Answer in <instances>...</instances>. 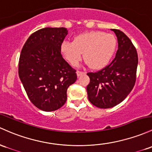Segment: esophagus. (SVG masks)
<instances>
[{"mask_svg": "<svg viewBox=\"0 0 152 152\" xmlns=\"http://www.w3.org/2000/svg\"><path fill=\"white\" fill-rule=\"evenodd\" d=\"M84 73H85V72H83V71H76V74H77L78 77H79V76H81V75L84 74Z\"/></svg>", "mask_w": 152, "mask_h": 152, "instance_id": "1", "label": "esophagus"}]
</instances>
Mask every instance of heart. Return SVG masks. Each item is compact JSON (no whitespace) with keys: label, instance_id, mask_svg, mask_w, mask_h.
I'll use <instances>...</instances> for the list:
<instances>
[{"label":"heart","instance_id":"1","mask_svg":"<svg viewBox=\"0 0 152 152\" xmlns=\"http://www.w3.org/2000/svg\"><path fill=\"white\" fill-rule=\"evenodd\" d=\"M117 48V40L114 35L100 31L81 33L73 37L72 42L64 41L60 50L65 59L76 66L82 58L94 70L104 68L114 56Z\"/></svg>","mask_w":152,"mask_h":152}]
</instances>
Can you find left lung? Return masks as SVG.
I'll list each match as a JSON object with an SVG mask.
<instances>
[{
	"mask_svg": "<svg viewBox=\"0 0 152 152\" xmlns=\"http://www.w3.org/2000/svg\"><path fill=\"white\" fill-rule=\"evenodd\" d=\"M118 38V49L110 64L88 73V99L99 108H111L126 98L136 83L138 54L132 42L119 29H111Z\"/></svg>",
	"mask_w": 152,
	"mask_h": 152,
	"instance_id": "1",
	"label": "left lung"
}]
</instances>
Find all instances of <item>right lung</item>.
I'll use <instances>...</instances> for the list:
<instances>
[{
	"label": "right lung",
	"instance_id": "right-lung-1",
	"mask_svg": "<svg viewBox=\"0 0 152 152\" xmlns=\"http://www.w3.org/2000/svg\"><path fill=\"white\" fill-rule=\"evenodd\" d=\"M66 28H43L29 36L21 50L19 76L34 106L55 111L66 103L67 89L77 79L76 70L63 59L60 46Z\"/></svg>",
	"mask_w": 152,
	"mask_h": 152
}]
</instances>
